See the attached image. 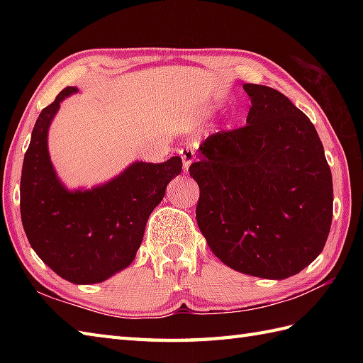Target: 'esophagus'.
Segmentation results:
<instances>
[{"label": "esophagus", "instance_id": "1", "mask_svg": "<svg viewBox=\"0 0 363 363\" xmlns=\"http://www.w3.org/2000/svg\"><path fill=\"white\" fill-rule=\"evenodd\" d=\"M181 157H182V162H184V172H189V167L191 165V162L195 160V154H194V150L191 148H182L179 151Z\"/></svg>", "mask_w": 363, "mask_h": 363}]
</instances>
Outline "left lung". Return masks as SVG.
I'll use <instances>...</instances> for the list:
<instances>
[{"instance_id":"1","label":"left lung","mask_w":363,"mask_h":363,"mask_svg":"<svg viewBox=\"0 0 363 363\" xmlns=\"http://www.w3.org/2000/svg\"><path fill=\"white\" fill-rule=\"evenodd\" d=\"M246 125L199 145L196 221L237 272L285 279L318 257L333 223V174L317 129L272 87L245 84Z\"/></svg>"}]
</instances>
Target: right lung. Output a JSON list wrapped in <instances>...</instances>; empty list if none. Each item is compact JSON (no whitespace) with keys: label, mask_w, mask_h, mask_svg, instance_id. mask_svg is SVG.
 <instances>
[{"label":"right lung","mask_w":363,"mask_h":363,"mask_svg":"<svg viewBox=\"0 0 363 363\" xmlns=\"http://www.w3.org/2000/svg\"><path fill=\"white\" fill-rule=\"evenodd\" d=\"M67 87L38 115L25 154L20 212L28 240L46 265L73 284L103 282L134 260L146 221L182 159L135 162L118 177L91 190L68 191L54 173L46 135Z\"/></svg>","instance_id":"obj_1"}]
</instances>
